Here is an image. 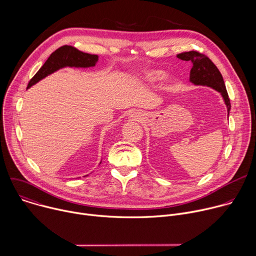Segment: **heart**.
<instances>
[{"mask_svg":"<svg viewBox=\"0 0 256 256\" xmlns=\"http://www.w3.org/2000/svg\"><path fill=\"white\" fill-rule=\"evenodd\" d=\"M165 77H166V74L164 70H148L144 72L142 76V79H144L148 82H151V83H157V82H160L161 80H163Z\"/></svg>","mask_w":256,"mask_h":256,"instance_id":"1","label":"heart"}]
</instances>
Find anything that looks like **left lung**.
I'll use <instances>...</instances> for the list:
<instances>
[{"mask_svg": "<svg viewBox=\"0 0 256 256\" xmlns=\"http://www.w3.org/2000/svg\"><path fill=\"white\" fill-rule=\"evenodd\" d=\"M177 58L182 60H190L192 68L190 70V81L194 85L208 86L218 92H220L227 105L228 116L231 109V103L228 96V92L221 75L216 64L204 54L196 50L186 52L177 54Z\"/></svg>", "mask_w": 256, "mask_h": 256, "instance_id": "obj_1", "label": "left lung"}]
</instances>
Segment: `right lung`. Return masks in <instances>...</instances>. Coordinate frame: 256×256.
Listing matches in <instances>:
<instances>
[{"instance_id":"obj_1","label":"right lung","mask_w":256,"mask_h":256,"mask_svg":"<svg viewBox=\"0 0 256 256\" xmlns=\"http://www.w3.org/2000/svg\"><path fill=\"white\" fill-rule=\"evenodd\" d=\"M98 60V56L83 52L70 46H62L54 50L46 60L44 64L36 72L28 83L27 88L36 84L42 79L52 74L54 72L64 66L89 68L94 66ZM101 163V162H100Z\"/></svg>"}]
</instances>
